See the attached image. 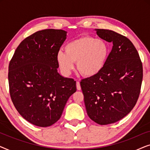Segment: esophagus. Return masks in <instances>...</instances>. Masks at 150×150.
<instances>
[{
  "mask_svg": "<svg viewBox=\"0 0 150 150\" xmlns=\"http://www.w3.org/2000/svg\"><path fill=\"white\" fill-rule=\"evenodd\" d=\"M76 89H77V90H81V84H80L79 81L76 82Z\"/></svg>",
  "mask_w": 150,
  "mask_h": 150,
  "instance_id": "esophagus-1",
  "label": "esophagus"
}]
</instances>
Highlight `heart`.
<instances>
[{
	"mask_svg": "<svg viewBox=\"0 0 150 150\" xmlns=\"http://www.w3.org/2000/svg\"><path fill=\"white\" fill-rule=\"evenodd\" d=\"M65 52L59 51L57 62L64 74L68 75L74 68L85 77H93L101 72L109 54L107 43L91 36H83L67 43Z\"/></svg>",
	"mask_w": 150,
	"mask_h": 150,
	"instance_id": "1",
	"label": "heart"
}]
</instances>
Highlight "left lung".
Here are the masks:
<instances>
[{
    "label": "left lung",
    "mask_w": 150,
    "mask_h": 150,
    "mask_svg": "<svg viewBox=\"0 0 150 150\" xmlns=\"http://www.w3.org/2000/svg\"><path fill=\"white\" fill-rule=\"evenodd\" d=\"M112 48L101 72L82 80L81 87L88 116L100 125L122 120L134 107L141 92L143 65L136 48L122 35L96 29Z\"/></svg>",
    "instance_id": "obj_1"
}]
</instances>
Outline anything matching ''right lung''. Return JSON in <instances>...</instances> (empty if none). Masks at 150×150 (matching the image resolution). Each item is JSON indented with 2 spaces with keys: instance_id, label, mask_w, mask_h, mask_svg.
<instances>
[{
  "instance_id": "add662e5",
  "label": "right lung",
  "mask_w": 150,
  "mask_h": 150,
  "mask_svg": "<svg viewBox=\"0 0 150 150\" xmlns=\"http://www.w3.org/2000/svg\"><path fill=\"white\" fill-rule=\"evenodd\" d=\"M67 32L45 29L20 43L9 65V93L22 117L48 127L60 119L67 100L76 91V81L57 71V54Z\"/></svg>"
}]
</instances>
